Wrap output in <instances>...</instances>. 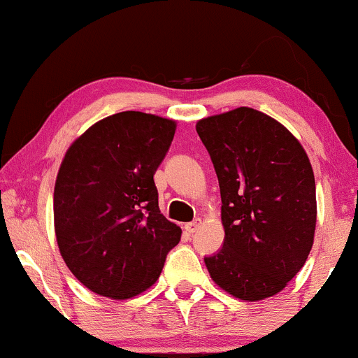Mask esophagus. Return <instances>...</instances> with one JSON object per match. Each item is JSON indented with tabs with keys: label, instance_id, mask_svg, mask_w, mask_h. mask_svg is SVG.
Masks as SVG:
<instances>
[{
	"label": "esophagus",
	"instance_id": "obj_1",
	"mask_svg": "<svg viewBox=\"0 0 358 358\" xmlns=\"http://www.w3.org/2000/svg\"><path fill=\"white\" fill-rule=\"evenodd\" d=\"M200 225H202V220L195 219L193 222H188V224H185V231H187L188 234H193V232L199 231Z\"/></svg>",
	"mask_w": 358,
	"mask_h": 358
}]
</instances>
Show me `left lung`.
<instances>
[{
  "mask_svg": "<svg viewBox=\"0 0 358 358\" xmlns=\"http://www.w3.org/2000/svg\"><path fill=\"white\" fill-rule=\"evenodd\" d=\"M219 178L222 249L205 257L210 278L244 301L279 293L313 245L316 188L299 141L276 119L237 108L196 122Z\"/></svg>",
  "mask_w": 358,
  "mask_h": 358,
  "instance_id": "1",
  "label": "left lung"
}]
</instances>
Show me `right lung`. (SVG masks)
Here are the masks:
<instances>
[{"instance_id":"add662e5","label":"right lung","mask_w":358,"mask_h":358,"mask_svg":"<svg viewBox=\"0 0 358 358\" xmlns=\"http://www.w3.org/2000/svg\"><path fill=\"white\" fill-rule=\"evenodd\" d=\"M175 121L124 110L90 126L65 153L53 219L60 254L85 287L127 299L162 274L182 229L158 207L155 173Z\"/></svg>"}]
</instances>
